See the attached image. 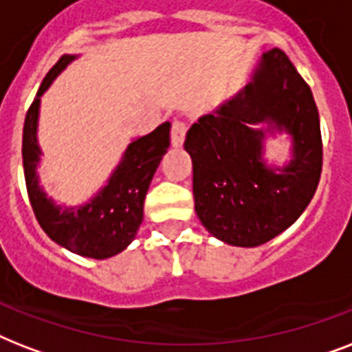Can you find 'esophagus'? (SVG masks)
Returning a JSON list of instances; mask_svg holds the SVG:
<instances>
[{"mask_svg":"<svg viewBox=\"0 0 352 352\" xmlns=\"http://www.w3.org/2000/svg\"><path fill=\"white\" fill-rule=\"evenodd\" d=\"M188 131V124L184 120H173L171 124V144L179 148L184 144V138H186Z\"/></svg>","mask_w":352,"mask_h":352,"instance_id":"1","label":"esophagus"}]
</instances>
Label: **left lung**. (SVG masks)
Segmentation results:
<instances>
[{"instance_id": "left-lung-1", "label": "left lung", "mask_w": 352, "mask_h": 352, "mask_svg": "<svg viewBox=\"0 0 352 352\" xmlns=\"http://www.w3.org/2000/svg\"><path fill=\"white\" fill-rule=\"evenodd\" d=\"M267 121L293 137L283 168L262 162ZM195 212L204 228L234 246H259L294 223L322 175V131L311 87L279 49L263 54L252 82L186 133Z\"/></svg>"}]
</instances>
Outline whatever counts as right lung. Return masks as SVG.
<instances>
[{"label":"right lung","instance_id":"1","mask_svg":"<svg viewBox=\"0 0 352 352\" xmlns=\"http://www.w3.org/2000/svg\"><path fill=\"white\" fill-rule=\"evenodd\" d=\"M73 54H63L47 73L30 104L23 126V171L30 206L40 226L54 243L93 259L117 256L137 235L144 217V199L160 160L170 148V122H164L149 135L133 140L122 155L109 181L87 204L62 208L47 199L38 184L36 166L40 162L38 146V113L40 96L52 80L73 62Z\"/></svg>","mask_w":352,"mask_h":352}]
</instances>
